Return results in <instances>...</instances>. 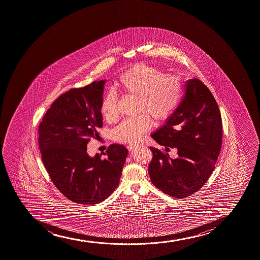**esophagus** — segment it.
Wrapping results in <instances>:
<instances>
[{"label": "esophagus", "mask_w": 260, "mask_h": 260, "mask_svg": "<svg viewBox=\"0 0 260 260\" xmlns=\"http://www.w3.org/2000/svg\"><path fill=\"white\" fill-rule=\"evenodd\" d=\"M135 147H136V144H129V145L127 146V149H128V150H133Z\"/></svg>", "instance_id": "34e87169"}]
</instances>
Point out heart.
<instances>
[{"label":"heart","mask_w":260,"mask_h":260,"mask_svg":"<svg viewBox=\"0 0 260 260\" xmlns=\"http://www.w3.org/2000/svg\"><path fill=\"white\" fill-rule=\"evenodd\" d=\"M117 86L126 95L138 98V111L149 114L158 122L169 119L182 98V85L177 77L166 76L164 71L148 64L129 68L120 76ZM100 111L107 121L117 119L119 112L115 91L110 90L103 96ZM151 124V118L147 114L128 118L114 128V139L120 143H138Z\"/></svg>","instance_id":"1"}]
</instances>
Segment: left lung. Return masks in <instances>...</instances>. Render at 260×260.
Listing matches in <instances>:
<instances>
[{"mask_svg":"<svg viewBox=\"0 0 260 260\" xmlns=\"http://www.w3.org/2000/svg\"><path fill=\"white\" fill-rule=\"evenodd\" d=\"M185 94L172 116L151 137L166 151L177 149L171 159L150 147L149 174L155 187L174 198L192 196L207 182L221 149L222 120L209 89L197 79L185 82Z\"/></svg>","mask_w":260,"mask_h":260,"instance_id":"obj_1","label":"left lung"}]
</instances>
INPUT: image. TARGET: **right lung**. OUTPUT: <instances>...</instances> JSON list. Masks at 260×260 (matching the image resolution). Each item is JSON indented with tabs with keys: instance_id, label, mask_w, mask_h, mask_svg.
I'll return each mask as SVG.
<instances>
[{
	"instance_id": "obj_1",
	"label": "right lung",
	"mask_w": 260,
	"mask_h": 260,
	"mask_svg": "<svg viewBox=\"0 0 260 260\" xmlns=\"http://www.w3.org/2000/svg\"><path fill=\"white\" fill-rule=\"evenodd\" d=\"M105 81L62 94L39 126V148L50 178L67 198L79 204H96L108 198L119 184L128 155L121 144H111L93 157L88 155V142L103 126L100 103Z\"/></svg>"
}]
</instances>
